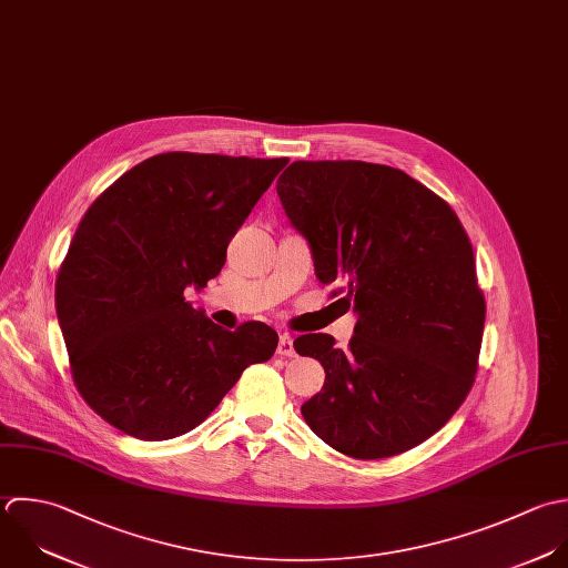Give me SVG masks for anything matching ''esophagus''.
<instances>
[{
	"label": "esophagus",
	"instance_id": "34e87169",
	"mask_svg": "<svg viewBox=\"0 0 568 568\" xmlns=\"http://www.w3.org/2000/svg\"><path fill=\"white\" fill-rule=\"evenodd\" d=\"M276 354H278V356H287V358L296 356V349H294V338H292L290 334H281V338H278V349H276Z\"/></svg>",
	"mask_w": 568,
	"mask_h": 568
}]
</instances>
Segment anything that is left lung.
<instances>
[{"label":"left lung","mask_w":568,"mask_h":568,"mask_svg":"<svg viewBox=\"0 0 568 568\" xmlns=\"http://www.w3.org/2000/svg\"><path fill=\"white\" fill-rule=\"evenodd\" d=\"M276 192L316 278L341 285L336 303L358 316L349 349L329 334L294 341L325 369L321 394L301 407L305 423L358 460L425 443L478 369L487 305L463 223L429 187L378 163L294 161Z\"/></svg>","instance_id":"8db88e82"}]
</instances>
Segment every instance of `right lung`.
<instances>
[{"label":"right lung","mask_w":568,"mask_h":568,"mask_svg":"<svg viewBox=\"0 0 568 568\" xmlns=\"http://www.w3.org/2000/svg\"><path fill=\"white\" fill-rule=\"evenodd\" d=\"M287 159L165 152L121 174L83 214L54 283L57 318L81 398L139 440L201 425L278 334L227 332L196 312L230 239Z\"/></svg>","instance_id":"right-lung-1"}]
</instances>
